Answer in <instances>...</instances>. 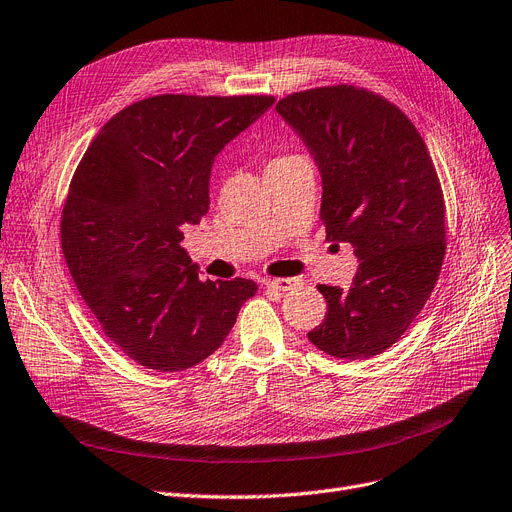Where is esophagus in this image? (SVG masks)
I'll use <instances>...</instances> for the list:
<instances>
[{"label": "esophagus", "instance_id": "1", "mask_svg": "<svg viewBox=\"0 0 512 512\" xmlns=\"http://www.w3.org/2000/svg\"><path fill=\"white\" fill-rule=\"evenodd\" d=\"M300 281L298 279H288V277H281V279H269L267 281V288L275 290V292H290L294 288H298Z\"/></svg>", "mask_w": 512, "mask_h": 512}]
</instances>
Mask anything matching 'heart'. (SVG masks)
I'll list each match as a JSON object with an SVG mask.
<instances>
[{"mask_svg":"<svg viewBox=\"0 0 512 512\" xmlns=\"http://www.w3.org/2000/svg\"><path fill=\"white\" fill-rule=\"evenodd\" d=\"M288 157H296V155H277L273 161H281V159H288Z\"/></svg>","mask_w":512,"mask_h":512,"instance_id":"b5f03b06","label":"heart"}]
</instances>
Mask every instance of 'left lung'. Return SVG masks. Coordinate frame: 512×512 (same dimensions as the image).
Returning a JSON list of instances; mask_svg holds the SVG:
<instances>
[{
	"label": "left lung",
	"instance_id": "8db88e82",
	"mask_svg": "<svg viewBox=\"0 0 512 512\" xmlns=\"http://www.w3.org/2000/svg\"><path fill=\"white\" fill-rule=\"evenodd\" d=\"M275 109L321 170L325 237L351 243L359 258L349 290L317 285L327 315L309 340L340 359L380 355L414 323L445 258V199L431 153L410 117L359 86L294 92Z\"/></svg>",
	"mask_w": 512,
	"mask_h": 512
}]
</instances>
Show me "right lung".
I'll use <instances>...</instances> for the list:
<instances>
[{"mask_svg":"<svg viewBox=\"0 0 512 512\" xmlns=\"http://www.w3.org/2000/svg\"><path fill=\"white\" fill-rule=\"evenodd\" d=\"M275 102L269 94H159L115 113L90 142L60 216L69 273L102 332L149 370L210 357L258 285L201 281L182 227L210 208L214 157Z\"/></svg>","mask_w":512,"mask_h":512,"instance_id":"obj_1","label":"right lung"}]
</instances>
